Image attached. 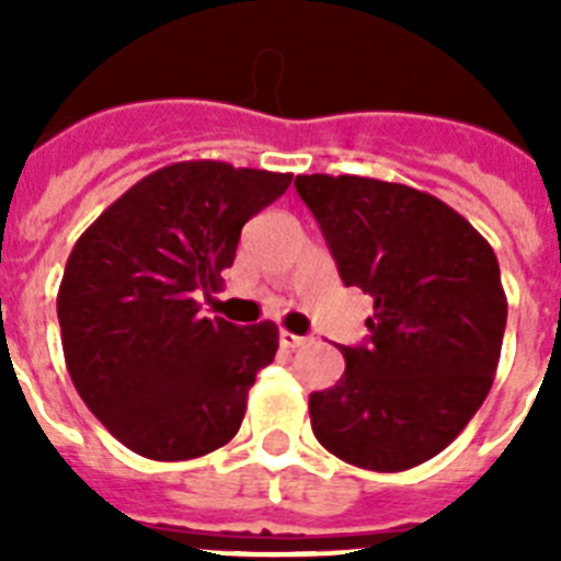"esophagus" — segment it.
I'll list each match as a JSON object with an SVG mask.
<instances>
[{
	"instance_id": "1",
	"label": "esophagus",
	"mask_w": 561,
	"mask_h": 561,
	"mask_svg": "<svg viewBox=\"0 0 561 561\" xmlns=\"http://www.w3.org/2000/svg\"><path fill=\"white\" fill-rule=\"evenodd\" d=\"M306 336H297V334H291V331H280V348H286V351H295V348H304L306 345Z\"/></svg>"
}]
</instances>
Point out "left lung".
<instances>
[{
    "mask_svg": "<svg viewBox=\"0 0 561 561\" xmlns=\"http://www.w3.org/2000/svg\"><path fill=\"white\" fill-rule=\"evenodd\" d=\"M345 286L374 297L368 345L309 396L314 438L345 463L404 472L447 449L492 390L508 304L497 255L453 207L368 176L295 180Z\"/></svg>",
    "mask_w": 561,
    "mask_h": 561,
    "instance_id": "1",
    "label": "left lung"
}]
</instances>
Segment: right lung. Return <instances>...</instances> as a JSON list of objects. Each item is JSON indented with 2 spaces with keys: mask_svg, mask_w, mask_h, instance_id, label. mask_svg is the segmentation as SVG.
<instances>
[{
  "mask_svg": "<svg viewBox=\"0 0 561 561\" xmlns=\"http://www.w3.org/2000/svg\"><path fill=\"white\" fill-rule=\"evenodd\" d=\"M289 185L291 173L173 162L128 187L69 252L58 286L69 379L131 453L202 458L241 427L277 325L202 317L199 295L232 266L241 227Z\"/></svg>",
  "mask_w": 561,
  "mask_h": 561,
  "instance_id": "right-lung-1",
  "label": "right lung"
}]
</instances>
